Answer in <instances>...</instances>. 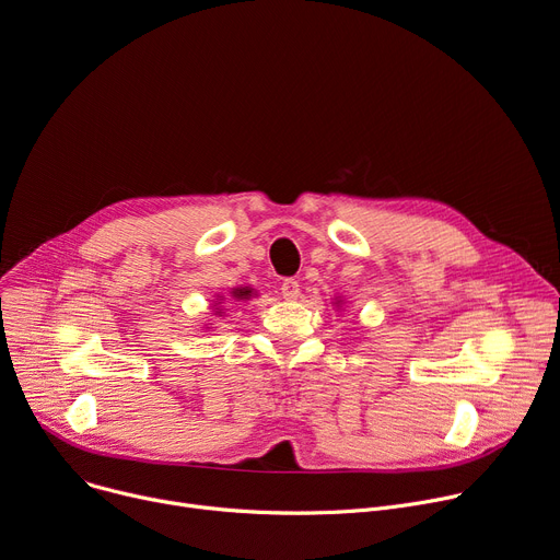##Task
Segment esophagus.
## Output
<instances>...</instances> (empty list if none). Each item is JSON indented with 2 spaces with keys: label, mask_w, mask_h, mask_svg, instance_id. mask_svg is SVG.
<instances>
[{
  "label": "esophagus",
  "mask_w": 560,
  "mask_h": 560,
  "mask_svg": "<svg viewBox=\"0 0 560 560\" xmlns=\"http://www.w3.org/2000/svg\"><path fill=\"white\" fill-rule=\"evenodd\" d=\"M280 293H282V298H284V300H295V298L300 295V284H298V280H293V278L282 280V284H280Z\"/></svg>",
  "instance_id": "esophagus-1"
}]
</instances>
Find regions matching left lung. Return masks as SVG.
<instances>
[{
	"label": "left lung",
	"instance_id": "8db88e82",
	"mask_svg": "<svg viewBox=\"0 0 560 560\" xmlns=\"http://www.w3.org/2000/svg\"><path fill=\"white\" fill-rule=\"evenodd\" d=\"M338 303H340V300H338ZM338 303H336V305H338Z\"/></svg>",
	"mask_w": 560,
	"mask_h": 560
}]
</instances>
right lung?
<instances>
[{
	"label": "right lung",
	"mask_w": 560,
	"mask_h": 560,
	"mask_svg": "<svg viewBox=\"0 0 560 560\" xmlns=\"http://www.w3.org/2000/svg\"><path fill=\"white\" fill-rule=\"evenodd\" d=\"M231 293H233V298H235V300H246V298H250L253 289H248V287H242V289H233Z\"/></svg>",
	"instance_id": "1"
}]
</instances>
